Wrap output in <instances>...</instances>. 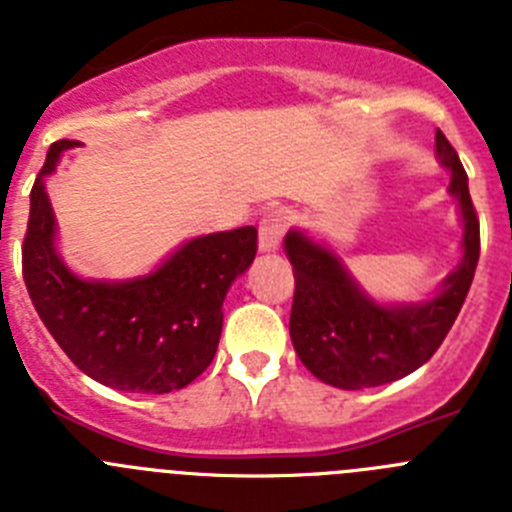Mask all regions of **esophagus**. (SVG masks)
<instances>
[{"label": "esophagus", "mask_w": 512, "mask_h": 512, "mask_svg": "<svg viewBox=\"0 0 512 512\" xmlns=\"http://www.w3.org/2000/svg\"><path fill=\"white\" fill-rule=\"evenodd\" d=\"M289 225V212L287 210H269L259 223V251L271 253L277 251L282 243L284 233Z\"/></svg>", "instance_id": "obj_1"}]
</instances>
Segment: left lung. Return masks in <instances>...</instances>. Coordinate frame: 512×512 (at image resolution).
<instances>
[{
  "instance_id": "8db88e82",
  "label": "left lung",
  "mask_w": 512,
  "mask_h": 512,
  "mask_svg": "<svg viewBox=\"0 0 512 512\" xmlns=\"http://www.w3.org/2000/svg\"><path fill=\"white\" fill-rule=\"evenodd\" d=\"M436 156L451 171L449 194L461 217V261L428 300L408 305L374 300L333 248L297 228L284 238L295 271L292 346L302 364L330 387L364 390L408 377L436 354L467 300L479 261V220L467 171L441 130H436Z\"/></svg>"
}]
</instances>
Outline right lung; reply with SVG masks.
<instances>
[{"label":"right lung","mask_w":512,"mask_h":512,"mask_svg":"<svg viewBox=\"0 0 512 512\" xmlns=\"http://www.w3.org/2000/svg\"><path fill=\"white\" fill-rule=\"evenodd\" d=\"M79 140L48 148L30 192L22 277L40 320L63 354L104 387L164 395L210 366L230 284L256 259V228L197 235L135 279H84L58 256L45 176Z\"/></svg>","instance_id":"1"}]
</instances>
